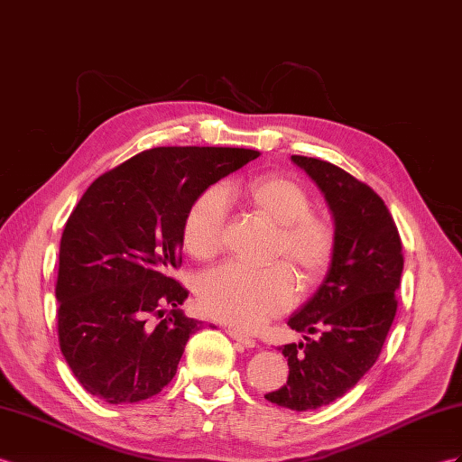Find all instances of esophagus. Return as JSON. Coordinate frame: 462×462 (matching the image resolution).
<instances>
[{
	"mask_svg": "<svg viewBox=\"0 0 462 462\" xmlns=\"http://www.w3.org/2000/svg\"><path fill=\"white\" fill-rule=\"evenodd\" d=\"M228 336H230L232 339L238 341V344H242L244 347H255V346H257V341H255L252 336H247V334L240 332V329L228 328Z\"/></svg>",
	"mask_w": 462,
	"mask_h": 462,
	"instance_id": "34e87169",
	"label": "esophagus"
}]
</instances>
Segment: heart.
I'll list each match as a JSON object with an SVG mask.
<instances>
[{
  "mask_svg": "<svg viewBox=\"0 0 462 462\" xmlns=\"http://www.w3.org/2000/svg\"><path fill=\"white\" fill-rule=\"evenodd\" d=\"M232 195L277 226L273 257H287L304 287L322 285L334 267L339 236L326 212L312 210V199L297 180L279 173L252 177ZM183 245L197 259L215 257L226 238V199L218 187L200 193L183 218ZM199 302L208 316L232 326L254 329L287 312L297 300V279L277 262L252 267L230 262L200 277Z\"/></svg>",
  "mask_w": 462,
  "mask_h": 462,
  "instance_id": "b5f03b06",
  "label": "heart"
}]
</instances>
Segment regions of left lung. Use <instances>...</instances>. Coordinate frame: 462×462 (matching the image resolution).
Wrapping results in <instances>:
<instances>
[{
  "label": "left lung",
  "instance_id": "left-lung-1",
  "mask_svg": "<svg viewBox=\"0 0 462 462\" xmlns=\"http://www.w3.org/2000/svg\"><path fill=\"white\" fill-rule=\"evenodd\" d=\"M291 160L320 187L339 236L329 275L289 318L292 329L320 337L281 347L287 384L265 394L277 406L309 411L344 396L378 359L396 316L404 255L394 218L369 185L324 160Z\"/></svg>",
  "mask_w": 462,
  "mask_h": 462
}]
</instances>
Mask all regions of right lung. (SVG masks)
I'll list each match as a JSON object with an SVG mask.
<instances>
[{
  "label": "right lung",
  "instance_id": "1",
  "mask_svg": "<svg viewBox=\"0 0 462 462\" xmlns=\"http://www.w3.org/2000/svg\"><path fill=\"white\" fill-rule=\"evenodd\" d=\"M257 150L162 146L93 181L69 215L58 265V341L89 394L134 404L175 376L203 322L180 304L183 218L193 200ZM165 305L172 310L162 318Z\"/></svg>",
  "mask_w": 462,
  "mask_h": 462
}]
</instances>
